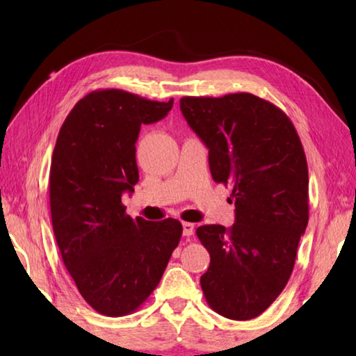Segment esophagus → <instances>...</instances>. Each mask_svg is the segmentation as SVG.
Segmentation results:
<instances>
[{"instance_id": "1", "label": "esophagus", "mask_w": 356, "mask_h": 356, "mask_svg": "<svg viewBox=\"0 0 356 356\" xmlns=\"http://www.w3.org/2000/svg\"><path fill=\"white\" fill-rule=\"evenodd\" d=\"M182 227H184V236L185 237H190V236H193V232H195V225H193V222L184 221Z\"/></svg>"}]
</instances>
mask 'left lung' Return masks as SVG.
I'll return each instance as SVG.
<instances>
[{"mask_svg": "<svg viewBox=\"0 0 356 356\" xmlns=\"http://www.w3.org/2000/svg\"><path fill=\"white\" fill-rule=\"evenodd\" d=\"M180 111L209 149L215 182L232 186L236 222L196 229L210 254L201 287L210 308L250 321L291 278L309 218L308 163L291 119L250 92L184 97Z\"/></svg>", "mask_w": 356, "mask_h": 356, "instance_id": "8db88e82", "label": "left lung"}]
</instances>
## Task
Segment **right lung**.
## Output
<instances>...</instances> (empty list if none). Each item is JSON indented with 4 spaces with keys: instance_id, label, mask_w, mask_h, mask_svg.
<instances>
[{
    "instance_id": "obj_1",
    "label": "right lung",
    "mask_w": 356,
    "mask_h": 356,
    "mask_svg": "<svg viewBox=\"0 0 356 356\" xmlns=\"http://www.w3.org/2000/svg\"><path fill=\"white\" fill-rule=\"evenodd\" d=\"M172 104L120 89L92 91L59 130L50 166L53 232L65 268L99 314L140 308L180 242V221L134 220L122 204V193H134L140 179L141 125L163 119Z\"/></svg>"
}]
</instances>
